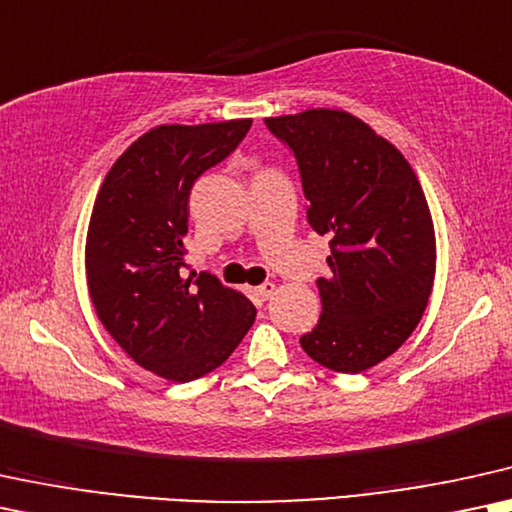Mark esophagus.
I'll use <instances>...</instances> for the list:
<instances>
[{
  "label": "esophagus",
  "mask_w": 512,
  "mask_h": 512,
  "mask_svg": "<svg viewBox=\"0 0 512 512\" xmlns=\"http://www.w3.org/2000/svg\"><path fill=\"white\" fill-rule=\"evenodd\" d=\"M276 293V286H274V283H262V286H257V288H252V295H255L257 297V300H269V297L271 295H274Z\"/></svg>",
  "instance_id": "34e87169"
}]
</instances>
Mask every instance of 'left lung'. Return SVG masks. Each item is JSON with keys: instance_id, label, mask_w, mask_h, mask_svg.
Returning <instances> with one entry per match:
<instances>
[{"instance_id": "1", "label": "left lung", "mask_w": 512, "mask_h": 512, "mask_svg": "<svg viewBox=\"0 0 512 512\" xmlns=\"http://www.w3.org/2000/svg\"><path fill=\"white\" fill-rule=\"evenodd\" d=\"M264 122L295 153L309 224L331 236L321 316L300 345L331 371L361 373L397 352L428 307L437 243L423 186L357 115L312 108Z\"/></svg>"}]
</instances>
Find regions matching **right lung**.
<instances>
[{
	"mask_svg": "<svg viewBox=\"0 0 512 512\" xmlns=\"http://www.w3.org/2000/svg\"><path fill=\"white\" fill-rule=\"evenodd\" d=\"M250 118L158 125L115 160L84 245L96 316L139 366L189 383L222 366L255 323L257 309L212 274L181 276L189 193L241 144Z\"/></svg>",
	"mask_w": 512,
	"mask_h": 512,
	"instance_id": "1",
	"label": "right lung"
}]
</instances>
